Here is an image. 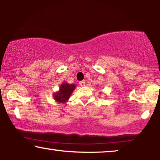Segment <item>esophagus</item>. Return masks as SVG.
Wrapping results in <instances>:
<instances>
[{
  "label": "esophagus",
  "instance_id": "34e87169",
  "mask_svg": "<svg viewBox=\"0 0 160 160\" xmlns=\"http://www.w3.org/2000/svg\"><path fill=\"white\" fill-rule=\"evenodd\" d=\"M79 85L81 87L85 86V82H84V81H81V82H79Z\"/></svg>",
  "mask_w": 160,
  "mask_h": 160
}]
</instances>
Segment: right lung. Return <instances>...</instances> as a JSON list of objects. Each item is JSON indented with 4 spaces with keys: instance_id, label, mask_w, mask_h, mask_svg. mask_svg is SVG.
<instances>
[{
    "instance_id": "right-lung-1",
    "label": "right lung",
    "mask_w": 160,
    "mask_h": 160,
    "mask_svg": "<svg viewBox=\"0 0 160 160\" xmlns=\"http://www.w3.org/2000/svg\"><path fill=\"white\" fill-rule=\"evenodd\" d=\"M75 87L76 85L74 84H69L68 83H63L60 85V90L54 95V99L57 102L64 103L67 100H68L70 96L75 89Z\"/></svg>"
}]
</instances>
